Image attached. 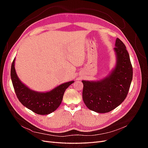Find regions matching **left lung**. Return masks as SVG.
<instances>
[{"label":"left lung","instance_id":"obj_1","mask_svg":"<svg viewBox=\"0 0 148 148\" xmlns=\"http://www.w3.org/2000/svg\"><path fill=\"white\" fill-rule=\"evenodd\" d=\"M114 51L117 62L111 73L99 81H84L83 99L89 109L107 113L118 107L126 98L133 78V68L129 53L119 38Z\"/></svg>","mask_w":148,"mask_h":148}]
</instances>
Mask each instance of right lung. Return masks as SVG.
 Instances as JSON below:
<instances>
[{
	"instance_id": "right-lung-1",
	"label": "right lung",
	"mask_w": 148,
	"mask_h": 148,
	"mask_svg": "<svg viewBox=\"0 0 148 148\" xmlns=\"http://www.w3.org/2000/svg\"><path fill=\"white\" fill-rule=\"evenodd\" d=\"M15 60L11 66V79L16 97L26 107L39 115H47L55 111L60 105L66 89L74 81L62 84L52 90L39 92L31 90L22 83L16 75Z\"/></svg>"
}]
</instances>
